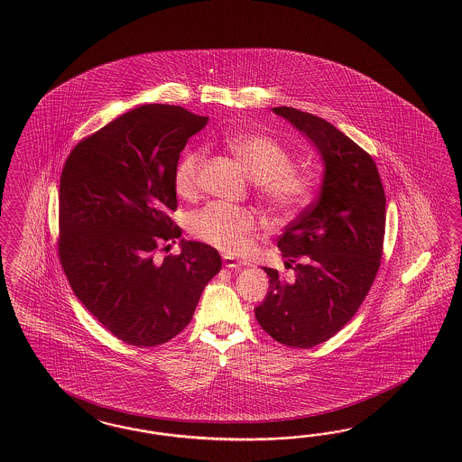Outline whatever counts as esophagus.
<instances>
[{"mask_svg":"<svg viewBox=\"0 0 462 462\" xmlns=\"http://www.w3.org/2000/svg\"><path fill=\"white\" fill-rule=\"evenodd\" d=\"M224 266L237 269V267L245 266V263H242V261H238L237 257L226 254V255H224Z\"/></svg>","mask_w":462,"mask_h":462,"instance_id":"1","label":"esophagus"}]
</instances>
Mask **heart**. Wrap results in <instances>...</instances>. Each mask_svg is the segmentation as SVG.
I'll use <instances>...</instances> for the list:
<instances>
[{"mask_svg":"<svg viewBox=\"0 0 462 462\" xmlns=\"http://www.w3.org/2000/svg\"><path fill=\"white\" fill-rule=\"evenodd\" d=\"M252 181L255 196L280 218H291L311 199L315 182L307 171L293 168V157L278 140L263 134H237L226 139ZM205 162V149H188L174 168L178 195L193 196L199 171ZM257 226L254 211L244 207L210 203L189 218V232L196 238L225 252H240Z\"/></svg>","mask_w":462,"mask_h":462,"instance_id":"1","label":"heart"}]
</instances>
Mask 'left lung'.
<instances>
[{
	"mask_svg": "<svg viewBox=\"0 0 462 462\" xmlns=\"http://www.w3.org/2000/svg\"><path fill=\"white\" fill-rule=\"evenodd\" d=\"M322 155L320 195L278 237L293 280L264 267L269 293L255 308L263 330L280 344L310 349L347 325L378 274L386 196L376 162L320 116L278 106Z\"/></svg>",
	"mask_w": 462,
	"mask_h": 462,
	"instance_id": "1",
	"label": "left lung"
}]
</instances>
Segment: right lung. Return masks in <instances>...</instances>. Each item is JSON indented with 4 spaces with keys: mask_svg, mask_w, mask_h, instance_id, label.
Masks as SVG:
<instances>
[{
    "mask_svg": "<svg viewBox=\"0 0 462 462\" xmlns=\"http://www.w3.org/2000/svg\"><path fill=\"white\" fill-rule=\"evenodd\" d=\"M208 124L172 105H142L81 140L62 168L57 252L70 288L106 330L155 347L191 322L199 296L222 269L217 249L181 240L155 263L159 245L181 237L174 168Z\"/></svg>",
    "mask_w": 462,
    "mask_h": 462,
    "instance_id": "obj_1",
    "label": "right lung"
}]
</instances>
